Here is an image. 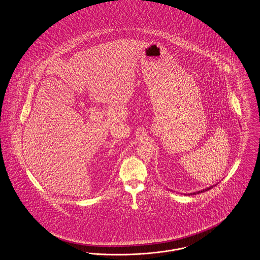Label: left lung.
Instances as JSON below:
<instances>
[{
	"label": "left lung",
	"mask_w": 260,
	"mask_h": 260,
	"mask_svg": "<svg viewBox=\"0 0 260 260\" xmlns=\"http://www.w3.org/2000/svg\"><path fill=\"white\" fill-rule=\"evenodd\" d=\"M217 184V183H216ZM216 184H213V185H211V186H209V187H206V188H203V189H201V190H199V191H196V192H190V193H188V196H193V194H198V193H201V192H203V191H206V190H209L210 188H212L214 185H216ZM186 196V194H185Z\"/></svg>",
	"instance_id": "1"
}]
</instances>
